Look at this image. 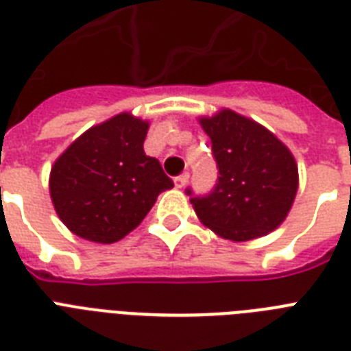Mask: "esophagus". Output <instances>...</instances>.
<instances>
[{"mask_svg":"<svg viewBox=\"0 0 351 351\" xmlns=\"http://www.w3.org/2000/svg\"><path fill=\"white\" fill-rule=\"evenodd\" d=\"M189 182V173H182V175H178L175 178V186L176 187H184Z\"/></svg>","mask_w":351,"mask_h":351,"instance_id":"esophagus-1","label":"esophagus"}]
</instances>
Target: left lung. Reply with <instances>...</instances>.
Segmentation results:
<instances>
[{
	"label": "left lung",
	"mask_w": 351,
	"mask_h": 351,
	"mask_svg": "<svg viewBox=\"0 0 351 351\" xmlns=\"http://www.w3.org/2000/svg\"><path fill=\"white\" fill-rule=\"evenodd\" d=\"M211 138L217 184L206 195L187 187L202 224L244 242L267 234L288 215L299 186L297 164L275 134L233 111L200 120Z\"/></svg>",
	"instance_id": "8db88e82"
}]
</instances>
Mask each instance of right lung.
Wrapping results in <instances>:
<instances>
[{"label":"right lung","mask_w":351,"mask_h":351,"mask_svg":"<svg viewBox=\"0 0 351 351\" xmlns=\"http://www.w3.org/2000/svg\"><path fill=\"white\" fill-rule=\"evenodd\" d=\"M147 121L118 114L73 142L51 171L58 217L82 239L112 244L136 228L156 197L175 186L143 153Z\"/></svg>","instance_id":"obj_1"}]
</instances>
